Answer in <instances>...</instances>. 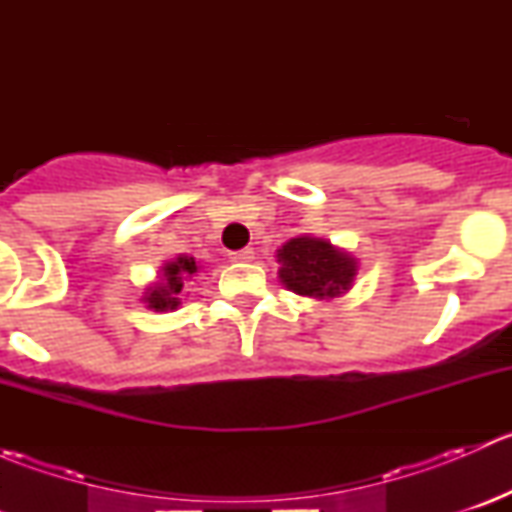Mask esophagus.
Here are the masks:
<instances>
[{
  "instance_id": "34e87169",
  "label": "esophagus",
  "mask_w": 512,
  "mask_h": 512,
  "mask_svg": "<svg viewBox=\"0 0 512 512\" xmlns=\"http://www.w3.org/2000/svg\"><path fill=\"white\" fill-rule=\"evenodd\" d=\"M230 260H232V262H237V265H245V262H252V260H255V250H252V247H242V250L232 252Z\"/></svg>"
}]
</instances>
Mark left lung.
Returning <instances> with one entry per match:
<instances>
[{
	"label": "left lung",
	"instance_id": "left-lung-1",
	"mask_svg": "<svg viewBox=\"0 0 512 512\" xmlns=\"http://www.w3.org/2000/svg\"><path fill=\"white\" fill-rule=\"evenodd\" d=\"M277 277L289 292L309 299H337L354 287L359 260L324 237L297 235L277 250Z\"/></svg>",
	"mask_w": 512,
	"mask_h": 512
}]
</instances>
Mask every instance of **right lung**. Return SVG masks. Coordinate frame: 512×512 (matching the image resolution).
Here are the masks:
<instances>
[{"mask_svg": "<svg viewBox=\"0 0 512 512\" xmlns=\"http://www.w3.org/2000/svg\"><path fill=\"white\" fill-rule=\"evenodd\" d=\"M200 272V265L195 262V257L190 255H178L173 260L163 262V267L158 270L156 280L143 289L141 302L146 304L153 312H173L183 304L185 297V285L193 280Z\"/></svg>", "mask_w": 512, "mask_h": 512, "instance_id": "1", "label": "right lung"}]
</instances>
